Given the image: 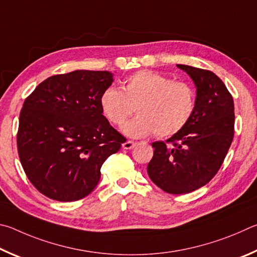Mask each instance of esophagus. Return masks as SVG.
Instances as JSON below:
<instances>
[{
  "mask_svg": "<svg viewBox=\"0 0 257 257\" xmlns=\"http://www.w3.org/2000/svg\"><path fill=\"white\" fill-rule=\"evenodd\" d=\"M134 146H136V142L131 141V140H128V141H126V142L123 143V148H124V149H126V150L132 149Z\"/></svg>",
  "mask_w": 257,
  "mask_h": 257,
  "instance_id": "1",
  "label": "esophagus"
}]
</instances>
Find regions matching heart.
I'll return each instance as SVG.
<instances>
[{
    "label": "heart",
    "mask_w": 257,
    "mask_h": 257,
    "mask_svg": "<svg viewBox=\"0 0 257 257\" xmlns=\"http://www.w3.org/2000/svg\"><path fill=\"white\" fill-rule=\"evenodd\" d=\"M99 102L106 118L118 127L137 108L139 116L123 128L127 136L142 138L155 133L156 137L169 138L181 132L192 118L196 93L187 82L139 71L126 78L121 90L106 89Z\"/></svg>",
    "instance_id": "obj_1"
}]
</instances>
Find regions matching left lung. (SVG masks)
Segmentation results:
<instances>
[{"mask_svg": "<svg viewBox=\"0 0 257 257\" xmlns=\"http://www.w3.org/2000/svg\"><path fill=\"white\" fill-rule=\"evenodd\" d=\"M196 85L192 118L167 141L152 143L148 174L169 194H187L204 186L223 164L235 133V107L222 80L209 70L177 65Z\"/></svg>", "mask_w": 257, "mask_h": 257, "instance_id": "left-lung-1", "label": "left lung"}]
</instances>
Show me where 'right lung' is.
I'll return each instance as SVG.
<instances>
[{
  "label": "right lung",
  "mask_w": 257,
  "mask_h": 257,
  "mask_svg": "<svg viewBox=\"0 0 257 257\" xmlns=\"http://www.w3.org/2000/svg\"><path fill=\"white\" fill-rule=\"evenodd\" d=\"M112 82L108 71L78 70L39 83L19 117L20 163L36 190L72 202L91 193L105 160L126 139L102 115L100 96Z\"/></svg>",
  "instance_id": "add662e5"
}]
</instances>
